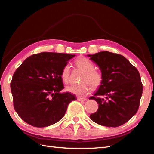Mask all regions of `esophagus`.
Masks as SVG:
<instances>
[{
  "instance_id": "34e87169",
  "label": "esophagus",
  "mask_w": 154,
  "mask_h": 154,
  "mask_svg": "<svg viewBox=\"0 0 154 154\" xmlns=\"http://www.w3.org/2000/svg\"><path fill=\"white\" fill-rule=\"evenodd\" d=\"M77 100L79 101H86L87 98H83V97H78Z\"/></svg>"
}]
</instances>
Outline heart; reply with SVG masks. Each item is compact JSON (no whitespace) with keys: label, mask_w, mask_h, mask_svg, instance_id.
Listing matches in <instances>:
<instances>
[{"label":"heart","mask_w":154,"mask_h":154,"mask_svg":"<svg viewBox=\"0 0 154 154\" xmlns=\"http://www.w3.org/2000/svg\"><path fill=\"white\" fill-rule=\"evenodd\" d=\"M77 66L85 72L83 77L82 83L78 85H71L66 88L67 92L74 94L79 96L87 95L91 90V86L94 88L98 87L102 82V75L98 71H94V64L89 59L85 57H81L75 61ZM70 66L66 64L61 72V79L64 83L69 82ZM90 83L89 84V83Z\"/></svg>","instance_id":"obj_1"}]
</instances>
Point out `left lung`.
I'll return each mask as SVG.
<instances>
[{
	"mask_svg": "<svg viewBox=\"0 0 154 154\" xmlns=\"http://www.w3.org/2000/svg\"><path fill=\"white\" fill-rule=\"evenodd\" d=\"M87 56L98 65L102 75L98 90L90 98L98 103V109L90 118L101 126H121L139 109L143 93L139 72L125 57L118 54L104 51Z\"/></svg>",
	"mask_w": 154,
	"mask_h": 154,
	"instance_id": "obj_1",
	"label": "left lung"
}]
</instances>
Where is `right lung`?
Segmentation results:
<instances>
[{
  "label": "right lung",
  "mask_w": 154,
  "mask_h": 154,
  "mask_svg": "<svg viewBox=\"0 0 154 154\" xmlns=\"http://www.w3.org/2000/svg\"><path fill=\"white\" fill-rule=\"evenodd\" d=\"M75 55L41 52L28 57L13 75L11 90L19 116L35 127H46L63 118L69 104L76 100L64 88L61 72Z\"/></svg>",
  "instance_id": "right-lung-1"
}]
</instances>
